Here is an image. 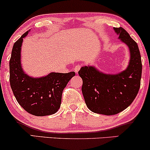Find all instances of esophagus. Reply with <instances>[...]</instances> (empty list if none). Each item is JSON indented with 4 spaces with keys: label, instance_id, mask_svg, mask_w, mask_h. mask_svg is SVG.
<instances>
[{
    "label": "esophagus",
    "instance_id": "obj_1",
    "mask_svg": "<svg viewBox=\"0 0 150 150\" xmlns=\"http://www.w3.org/2000/svg\"><path fill=\"white\" fill-rule=\"evenodd\" d=\"M80 68H81V66H80V65H75V68H74V70H75V73H78V71H79V70H80Z\"/></svg>",
    "mask_w": 150,
    "mask_h": 150
}]
</instances>
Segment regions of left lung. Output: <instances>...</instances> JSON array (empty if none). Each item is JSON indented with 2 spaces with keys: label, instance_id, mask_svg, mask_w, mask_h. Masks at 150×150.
Listing matches in <instances>:
<instances>
[{
  "label": "left lung",
  "instance_id": "obj_1",
  "mask_svg": "<svg viewBox=\"0 0 150 150\" xmlns=\"http://www.w3.org/2000/svg\"><path fill=\"white\" fill-rule=\"evenodd\" d=\"M119 39L128 46L130 63L127 69L116 75L104 74L92 66L82 67V92L86 105L92 112L115 115L128 108L138 93L142 76V61L138 46L122 27H114Z\"/></svg>",
  "mask_w": 150,
  "mask_h": 150
}]
</instances>
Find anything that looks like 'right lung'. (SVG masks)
<instances>
[{
  "label": "right lung",
  "mask_w": 150,
  "mask_h": 150,
  "mask_svg": "<svg viewBox=\"0 0 150 150\" xmlns=\"http://www.w3.org/2000/svg\"><path fill=\"white\" fill-rule=\"evenodd\" d=\"M28 31L15 42L10 59V83L19 104L29 113L37 116L56 113L61 104L63 91L75 72L51 73L47 76L33 78L23 72L20 52L23 38Z\"/></svg>",
  "instance_id": "obj_1"
}]
</instances>
